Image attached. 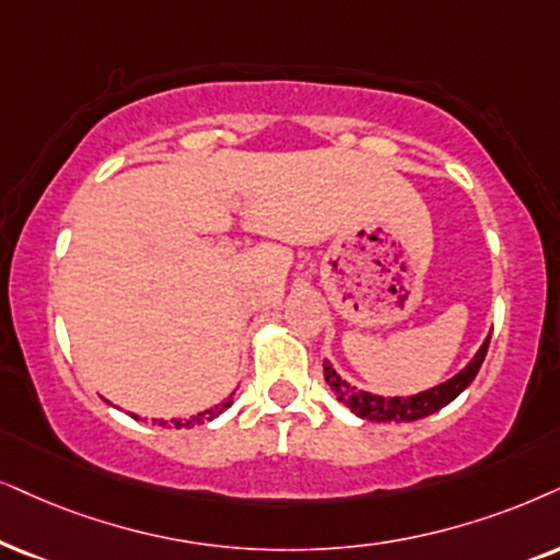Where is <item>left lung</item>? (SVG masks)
<instances>
[{"label": "left lung", "mask_w": 560, "mask_h": 560, "mask_svg": "<svg viewBox=\"0 0 560 560\" xmlns=\"http://www.w3.org/2000/svg\"><path fill=\"white\" fill-rule=\"evenodd\" d=\"M488 341H491V336L486 338L476 357H472V362L465 366L463 372L455 374V377L447 382H442V385L431 387L427 393L410 395V398H382V395L357 390V387H351L349 382L341 380V374L332 370L330 362H323L325 382L330 385V390L338 398V402H343L346 408H351L353 413L362 416L366 421H416L423 419V416L436 413L439 408H444L447 402L455 400L457 395L476 380L480 364H483L486 359Z\"/></svg>", "instance_id": "left-lung-1"}]
</instances>
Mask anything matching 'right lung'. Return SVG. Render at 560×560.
<instances>
[{"label": "right lung", "mask_w": 560, "mask_h": 560, "mask_svg": "<svg viewBox=\"0 0 560 560\" xmlns=\"http://www.w3.org/2000/svg\"><path fill=\"white\" fill-rule=\"evenodd\" d=\"M232 400H228V402H219V406H214L211 410H203V413H198V416H194V419H188V421H180V419H173L170 423H173L175 429H180V427H190V423H207V421H211V419H217L219 413H222L224 408L230 406ZM133 419H137V416H133Z\"/></svg>", "instance_id": "right-lung-1"}]
</instances>
